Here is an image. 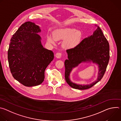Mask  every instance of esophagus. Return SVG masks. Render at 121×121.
<instances>
[{
    "label": "esophagus",
    "instance_id": "34e87169",
    "mask_svg": "<svg viewBox=\"0 0 121 121\" xmlns=\"http://www.w3.org/2000/svg\"><path fill=\"white\" fill-rule=\"evenodd\" d=\"M62 54L61 53H57L56 54V57H57V58H60L61 57Z\"/></svg>",
    "mask_w": 121,
    "mask_h": 121
}]
</instances>
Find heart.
Wrapping results in <instances>:
<instances>
[{"label":"heart","instance_id":"heart-1","mask_svg":"<svg viewBox=\"0 0 121 121\" xmlns=\"http://www.w3.org/2000/svg\"><path fill=\"white\" fill-rule=\"evenodd\" d=\"M82 33L74 28H61L55 30L53 37L49 36L48 41L51 43H55L56 40H65L63 46L66 48H71L77 46L81 41Z\"/></svg>","mask_w":121,"mask_h":121}]
</instances>
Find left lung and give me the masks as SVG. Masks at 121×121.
Wrapping results in <instances>:
<instances>
[{
  "label": "left lung",
  "mask_w": 121,
  "mask_h": 121,
  "mask_svg": "<svg viewBox=\"0 0 121 121\" xmlns=\"http://www.w3.org/2000/svg\"><path fill=\"white\" fill-rule=\"evenodd\" d=\"M68 59L65 62V77L71 87L80 90L91 88L99 81L104 75L110 59L109 43L100 28L98 26L93 35L83 39L73 48L66 50ZM92 61L98 65L99 69L97 79L91 84L78 85L72 82L69 78L72 68L82 62Z\"/></svg>",
  "instance_id": "8db88e82"
}]
</instances>
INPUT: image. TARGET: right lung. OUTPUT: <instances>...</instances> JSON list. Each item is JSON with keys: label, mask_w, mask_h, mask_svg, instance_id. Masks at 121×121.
<instances>
[{"label": "right lung", "mask_w": 121, "mask_h": 121, "mask_svg": "<svg viewBox=\"0 0 121 121\" xmlns=\"http://www.w3.org/2000/svg\"><path fill=\"white\" fill-rule=\"evenodd\" d=\"M40 27L30 22L22 24L10 39L8 58L13 78L26 87L42 83L44 71L53 61V51L43 47Z\"/></svg>", "instance_id": "obj_1"}]
</instances>
